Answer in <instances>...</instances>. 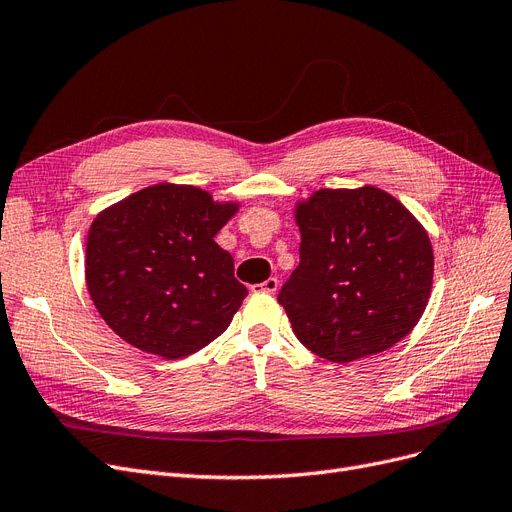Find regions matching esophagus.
<instances>
[{
  "label": "esophagus",
  "mask_w": 512,
  "mask_h": 512,
  "mask_svg": "<svg viewBox=\"0 0 512 512\" xmlns=\"http://www.w3.org/2000/svg\"><path fill=\"white\" fill-rule=\"evenodd\" d=\"M254 290H262V292H269V294H275L279 290V279L277 277H269L264 283L260 285H254Z\"/></svg>",
  "instance_id": "esophagus-1"
}]
</instances>
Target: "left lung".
<instances>
[{"instance_id":"obj_1","label":"left lung","mask_w":512,"mask_h":512,"mask_svg":"<svg viewBox=\"0 0 512 512\" xmlns=\"http://www.w3.org/2000/svg\"><path fill=\"white\" fill-rule=\"evenodd\" d=\"M300 264L277 300L315 355L349 363L414 330L433 290L422 224L382 189H319L296 203Z\"/></svg>"}]
</instances>
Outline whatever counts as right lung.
<instances>
[{"label":"right lung","mask_w":512,"mask_h":512,"mask_svg":"<svg viewBox=\"0 0 512 512\" xmlns=\"http://www.w3.org/2000/svg\"><path fill=\"white\" fill-rule=\"evenodd\" d=\"M237 210V201H214L199 187L159 182L94 218L86 285L119 338L180 359L227 330L248 290L214 237Z\"/></svg>","instance_id":"right-lung-1"}]
</instances>
